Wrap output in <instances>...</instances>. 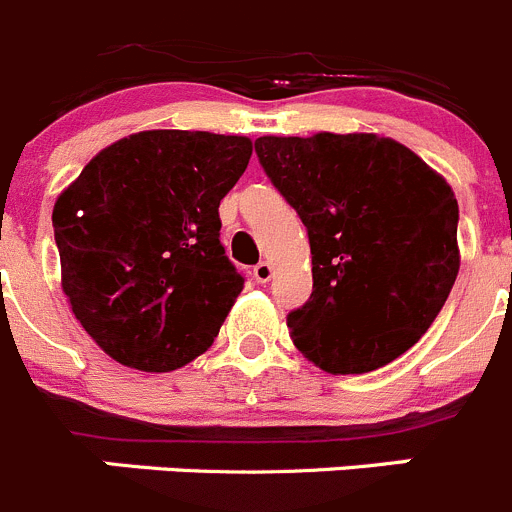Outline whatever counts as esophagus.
Here are the masks:
<instances>
[{"label": "esophagus", "mask_w": 512, "mask_h": 512, "mask_svg": "<svg viewBox=\"0 0 512 512\" xmlns=\"http://www.w3.org/2000/svg\"><path fill=\"white\" fill-rule=\"evenodd\" d=\"M252 278H255V283H260V285L270 283V278H272V265H270V262H260V265L252 267Z\"/></svg>", "instance_id": "esophagus-1"}]
</instances>
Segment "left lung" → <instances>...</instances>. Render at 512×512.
Segmentation results:
<instances>
[{
  "mask_svg": "<svg viewBox=\"0 0 512 512\" xmlns=\"http://www.w3.org/2000/svg\"><path fill=\"white\" fill-rule=\"evenodd\" d=\"M260 164L308 229L313 293L290 338L328 374H369L427 333L460 270L455 191L376 133L262 136Z\"/></svg>",
  "mask_w": 512,
  "mask_h": 512,
  "instance_id": "8db88e82",
  "label": "left lung"
}]
</instances>
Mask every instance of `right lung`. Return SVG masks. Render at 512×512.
Here are the masks:
<instances>
[{
  "mask_svg": "<svg viewBox=\"0 0 512 512\" xmlns=\"http://www.w3.org/2000/svg\"><path fill=\"white\" fill-rule=\"evenodd\" d=\"M250 156L247 136L141 131L57 197L62 293L113 361L164 374L212 346L245 288L219 242V202Z\"/></svg>",
  "mask_w": 512,
  "mask_h": 512,
  "instance_id": "1",
  "label": "right lung"
}]
</instances>
